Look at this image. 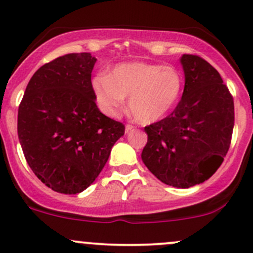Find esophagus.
I'll return each instance as SVG.
<instances>
[{
	"mask_svg": "<svg viewBox=\"0 0 253 253\" xmlns=\"http://www.w3.org/2000/svg\"><path fill=\"white\" fill-rule=\"evenodd\" d=\"M134 129H136V127L132 126V125H126V126H125V132H126V133H128V132L131 131H134Z\"/></svg>",
	"mask_w": 253,
	"mask_h": 253,
	"instance_id": "obj_1",
	"label": "esophagus"
}]
</instances>
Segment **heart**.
I'll return each mask as SVG.
<instances>
[{
	"instance_id": "obj_1",
	"label": "heart",
	"mask_w": 253,
	"mask_h": 253,
	"mask_svg": "<svg viewBox=\"0 0 253 253\" xmlns=\"http://www.w3.org/2000/svg\"><path fill=\"white\" fill-rule=\"evenodd\" d=\"M183 81L171 66L128 62L114 68L110 77L93 81L96 103L110 117H117L128 98V110L141 124H153L167 116L180 100Z\"/></svg>"
}]
</instances>
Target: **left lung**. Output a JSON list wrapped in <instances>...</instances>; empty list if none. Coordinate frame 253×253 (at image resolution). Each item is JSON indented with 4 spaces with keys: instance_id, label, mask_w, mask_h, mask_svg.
I'll return each mask as SVG.
<instances>
[{
    "instance_id": "8db88e82",
    "label": "left lung",
    "mask_w": 253,
    "mask_h": 253,
    "mask_svg": "<svg viewBox=\"0 0 253 253\" xmlns=\"http://www.w3.org/2000/svg\"><path fill=\"white\" fill-rule=\"evenodd\" d=\"M182 98L165 119L144 128L142 160L162 182L188 188L205 182L228 153L234 128V100L218 71L196 55L180 58Z\"/></svg>"
}]
</instances>
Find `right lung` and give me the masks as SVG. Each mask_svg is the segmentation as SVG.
I'll list each match as a JSON object with an SVG mask.
<instances>
[{
  "mask_svg": "<svg viewBox=\"0 0 253 253\" xmlns=\"http://www.w3.org/2000/svg\"><path fill=\"white\" fill-rule=\"evenodd\" d=\"M89 52L68 53L42 66L18 109V138L28 165L56 192L76 195L105 167L125 126L95 104Z\"/></svg>",
  "mask_w": 253,
  "mask_h": 253,
  "instance_id": "obj_1",
  "label": "right lung"
}]
</instances>
